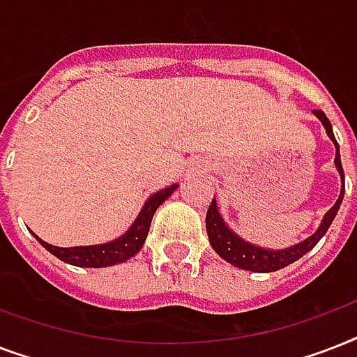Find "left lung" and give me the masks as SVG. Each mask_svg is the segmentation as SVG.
I'll return each mask as SVG.
<instances>
[{"label": "left lung", "mask_w": 357, "mask_h": 357, "mask_svg": "<svg viewBox=\"0 0 357 357\" xmlns=\"http://www.w3.org/2000/svg\"><path fill=\"white\" fill-rule=\"evenodd\" d=\"M317 119L321 120V123L326 129L328 137L335 146V159H333V165L337 168L339 178H341V192H339L337 202L330 207V211L322 217L319 228L313 235H310L307 238H304L302 243H296L293 246H287V248H265V246H259V244H254L243 238L241 235H237L234 229L229 228L226 220L222 218L220 211H218L217 200L213 198L211 206L207 209L206 215V228H207V237H209V244L213 246V250L217 252L222 259H226L228 263H231L234 266H238L243 271L250 272H274L280 271L283 266L291 265L294 261H298L302 255H305L313 246H315L324 234L330 228V224L333 222V218L337 215L339 207L343 204L344 196V172L343 165H341V153H339V144L335 140V135H333L332 123L328 120V116L322 111H313Z\"/></svg>", "instance_id": "8db88e82"}]
</instances>
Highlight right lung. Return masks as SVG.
Here are the masks:
<instances>
[{"label": "right lung", "mask_w": 357, "mask_h": 357, "mask_svg": "<svg viewBox=\"0 0 357 357\" xmlns=\"http://www.w3.org/2000/svg\"><path fill=\"white\" fill-rule=\"evenodd\" d=\"M179 185L174 183L170 187L157 190L144 202V206L139 211L133 224L129 226L126 234L120 235L119 238H113L109 243L103 244H89V246H70V248H61V246H53V244L42 241L36 234L35 238L38 243L52 252L55 257H59L64 263L74 266H86V268H103V266H113L123 263V261L131 259L135 254H139L142 244H144L148 231H150L151 218L157 207L161 206L162 202L167 200L168 196L172 195L174 190L178 189Z\"/></svg>", "instance_id": "obj_1"}]
</instances>
